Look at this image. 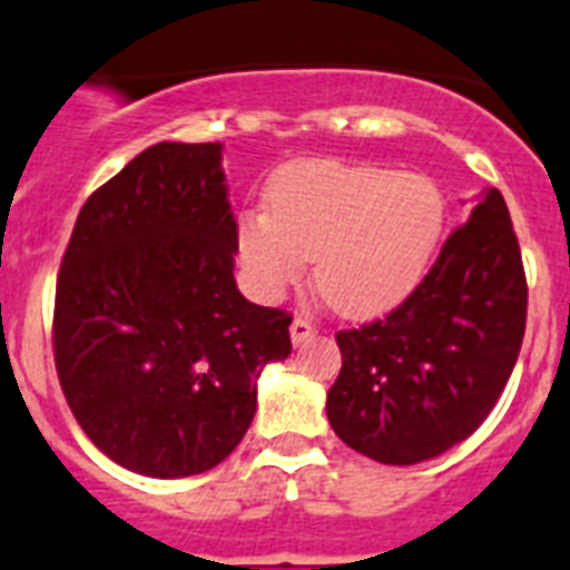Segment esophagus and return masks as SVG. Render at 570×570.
I'll return each instance as SVG.
<instances>
[{
  "instance_id": "esophagus-1",
  "label": "esophagus",
  "mask_w": 570,
  "mask_h": 570,
  "mask_svg": "<svg viewBox=\"0 0 570 570\" xmlns=\"http://www.w3.org/2000/svg\"><path fill=\"white\" fill-rule=\"evenodd\" d=\"M289 335H292V343H295V346H301V343H306L309 337H315L317 330H315V323H312L309 317H295V321H292V326H289Z\"/></svg>"
}]
</instances>
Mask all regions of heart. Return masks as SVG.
I'll return each mask as SVG.
<instances>
[{"label": "heart", "instance_id": "1", "mask_svg": "<svg viewBox=\"0 0 570 570\" xmlns=\"http://www.w3.org/2000/svg\"><path fill=\"white\" fill-rule=\"evenodd\" d=\"M443 189L381 164L304 161L269 187V213L238 224L240 261L264 301H278L315 258V284L337 312L372 317L406 301L432 266Z\"/></svg>", "mask_w": 570, "mask_h": 570}]
</instances>
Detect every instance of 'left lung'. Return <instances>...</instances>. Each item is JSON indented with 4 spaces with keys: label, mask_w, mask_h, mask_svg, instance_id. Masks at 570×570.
<instances>
[{
    "label": "left lung",
    "mask_w": 570,
    "mask_h": 570,
    "mask_svg": "<svg viewBox=\"0 0 570 570\" xmlns=\"http://www.w3.org/2000/svg\"><path fill=\"white\" fill-rule=\"evenodd\" d=\"M525 309L520 244L491 187L397 309L337 332L343 366L326 394L337 438L377 463L414 465L474 434L509 383Z\"/></svg>",
    "instance_id": "8db88e82"
}]
</instances>
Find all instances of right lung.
I'll return each instance as SVG.
<instances>
[{"label":"right lung","mask_w":570,"mask_h":570,"mask_svg":"<svg viewBox=\"0 0 570 570\" xmlns=\"http://www.w3.org/2000/svg\"><path fill=\"white\" fill-rule=\"evenodd\" d=\"M218 141H158L87 198L56 281L61 392L112 463L176 480L247 434L292 317L235 284L238 224Z\"/></svg>","instance_id":"add662e5"}]
</instances>
